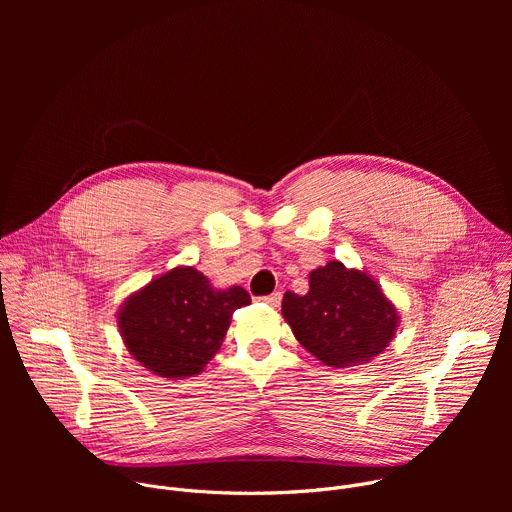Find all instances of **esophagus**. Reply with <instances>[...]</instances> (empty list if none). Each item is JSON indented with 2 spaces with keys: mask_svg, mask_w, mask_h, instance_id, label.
<instances>
[{
  "mask_svg": "<svg viewBox=\"0 0 512 512\" xmlns=\"http://www.w3.org/2000/svg\"><path fill=\"white\" fill-rule=\"evenodd\" d=\"M261 302H265V304L271 306V308H279V304H281V291H273L271 296L261 298Z\"/></svg>",
  "mask_w": 512,
  "mask_h": 512,
  "instance_id": "34e87169",
  "label": "esophagus"
}]
</instances>
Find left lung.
I'll return each instance as SVG.
<instances>
[{"mask_svg": "<svg viewBox=\"0 0 512 512\" xmlns=\"http://www.w3.org/2000/svg\"><path fill=\"white\" fill-rule=\"evenodd\" d=\"M281 316L298 342L332 369L383 354L399 326V312L381 283L338 259L310 271L306 296L285 291Z\"/></svg>", "mask_w": 512, "mask_h": 512, "instance_id": "left-lung-1", "label": "left lung"}]
</instances>
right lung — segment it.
<instances>
[{
    "instance_id": "right-lung-1",
    "label": "right lung",
    "mask_w": 512,
    "mask_h": 512,
    "mask_svg": "<svg viewBox=\"0 0 512 512\" xmlns=\"http://www.w3.org/2000/svg\"><path fill=\"white\" fill-rule=\"evenodd\" d=\"M249 304L241 285L216 289L198 269L180 265L133 291L117 312V326L141 367L164 379H186L212 360L233 312Z\"/></svg>"
}]
</instances>
